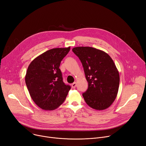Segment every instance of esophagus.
Listing matches in <instances>:
<instances>
[{
    "instance_id": "34e87169",
    "label": "esophagus",
    "mask_w": 146,
    "mask_h": 146,
    "mask_svg": "<svg viewBox=\"0 0 146 146\" xmlns=\"http://www.w3.org/2000/svg\"><path fill=\"white\" fill-rule=\"evenodd\" d=\"M76 86V82H74L72 84V87L73 89H75Z\"/></svg>"
}]
</instances>
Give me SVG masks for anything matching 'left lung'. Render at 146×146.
Wrapping results in <instances>:
<instances>
[{
  "label": "left lung",
  "instance_id": "obj_1",
  "mask_svg": "<svg viewBox=\"0 0 146 146\" xmlns=\"http://www.w3.org/2000/svg\"><path fill=\"white\" fill-rule=\"evenodd\" d=\"M72 51L79 58L88 89L83 93L87 104L92 109H108L117 97L120 76L110 56L106 52L92 47H76Z\"/></svg>",
  "mask_w": 146,
  "mask_h": 146
}]
</instances>
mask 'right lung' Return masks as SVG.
Here are the masks:
<instances>
[{"instance_id": "add662e5", "label": "right lung", "mask_w": 146, "mask_h": 146, "mask_svg": "<svg viewBox=\"0 0 146 146\" xmlns=\"http://www.w3.org/2000/svg\"><path fill=\"white\" fill-rule=\"evenodd\" d=\"M70 47L54 48L36 57L29 64L25 82L36 104L43 110H53L64 101L70 89L63 81L59 66Z\"/></svg>"}]
</instances>
